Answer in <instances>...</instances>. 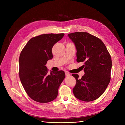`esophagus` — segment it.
<instances>
[{
    "label": "esophagus",
    "mask_w": 125,
    "mask_h": 125,
    "mask_svg": "<svg viewBox=\"0 0 125 125\" xmlns=\"http://www.w3.org/2000/svg\"><path fill=\"white\" fill-rule=\"evenodd\" d=\"M65 74H66V77H69V76H70V74L69 73H65Z\"/></svg>",
    "instance_id": "34e87169"
}]
</instances>
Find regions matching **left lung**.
<instances>
[{"mask_svg": "<svg viewBox=\"0 0 125 125\" xmlns=\"http://www.w3.org/2000/svg\"><path fill=\"white\" fill-rule=\"evenodd\" d=\"M68 36L77 49V62H84L85 74L76 79L73 93L78 99L90 102L98 99L105 91L111 80L112 62L105 44L100 39L87 32H74Z\"/></svg>", "mask_w": 125, "mask_h": 125, "instance_id": "obj_1", "label": "left lung"}]
</instances>
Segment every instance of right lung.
<instances>
[{"label":"right lung","instance_id":"1","mask_svg":"<svg viewBox=\"0 0 125 125\" xmlns=\"http://www.w3.org/2000/svg\"><path fill=\"white\" fill-rule=\"evenodd\" d=\"M64 33L45 34L32 37L22 50L19 74L26 93L39 103H48L58 95V88L65 78L62 70L48 74L47 62L52 58V48Z\"/></svg>","mask_w":125,"mask_h":125}]
</instances>
